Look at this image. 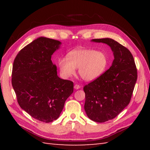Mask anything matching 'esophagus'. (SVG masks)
<instances>
[{"instance_id": "esophagus-1", "label": "esophagus", "mask_w": 150, "mask_h": 150, "mask_svg": "<svg viewBox=\"0 0 150 150\" xmlns=\"http://www.w3.org/2000/svg\"><path fill=\"white\" fill-rule=\"evenodd\" d=\"M80 88H81V86H79L78 84H75L74 86V88L76 89V90H78V89H79Z\"/></svg>"}]
</instances>
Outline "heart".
<instances>
[{"mask_svg": "<svg viewBox=\"0 0 150 150\" xmlns=\"http://www.w3.org/2000/svg\"><path fill=\"white\" fill-rule=\"evenodd\" d=\"M108 65L106 54L93 49L78 48L69 52L66 57L58 60V66L64 77L75 74L79 68V74L86 81H93L106 71Z\"/></svg>", "mask_w": 150, "mask_h": 150, "instance_id": "b5f03b06", "label": "heart"}]
</instances>
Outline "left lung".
Wrapping results in <instances>:
<instances>
[{"label":"left lung","instance_id":"8db88e82","mask_svg":"<svg viewBox=\"0 0 150 150\" xmlns=\"http://www.w3.org/2000/svg\"><path fill=\"white\" fill-rule=\"evenodd\" d=\"M91 41L106 44L114 55L109 69L83 88L87 116L95 122H104L114 119L129 104L137 70L131 52L117 41L110 38Z\"/></svg>","mask_w":150,"mask_h":150}]
</instances>
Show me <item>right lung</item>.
I'll list each match as a JSON object with an SVG mask.
<instances>
[{
    "mask_svg": "<svg viewBox=\"0 0 150 150\" xmlns=\"http://www.w3.org/2000/svg\"><path fill=\"white\" fill-rule=\"evenodd\" d=\"M60 44L57 40L37 38L18 52L13 65L11 83L19 106L46 123L58 119L73 92V82L59 78L51 60Z\"/></svg>",
    "mask_w": 150,
    "mask_h": 150,
    "instance_id": "add662e5",
    "label": "right lung"
}]
</instances>
